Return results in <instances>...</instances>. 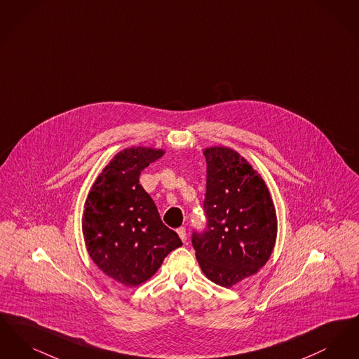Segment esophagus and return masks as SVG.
<instances>
[{"label":"esophagus","instance_id":"esophagus-1","mask_svg":"<svg viewBox=\"0 0 359 359\" xmlns=\"http://www.w3.org/2000/svg\"><path fill=\"white\" fill-rule=\"evenodd\" d=\"M176 231H177L179 237H180V239H182L183 242H186V241H187V231H186V229H184V227H179Z\"/></svg>","mask_w":359,"mask_h":359}]
</instances>
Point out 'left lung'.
Segmentation results:
<instances>
[{
    "label": "left lung",
    "instance_id": "left-lung-1",
    "mask_svg": "<svg viewBox=\"0 0 359 359\" xmlns=\"http://www.w3.org/2000/svg\"><path fill=\"white\" fill-rule=\"evenodd\" d=\"M203 154L205 227L192 231V246L207 278L229 288L269 259L276 210L261 176L237 152L212 147Z\"/></svg>",
    "mask_w": 359,
    "mask_h": 359
}]
</instances>
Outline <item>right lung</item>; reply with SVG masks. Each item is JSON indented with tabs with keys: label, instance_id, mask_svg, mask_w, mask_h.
Returning <instances> with one entry per match:
<instances>
[{
	"label": "right lung",
	"instance_id": "right-lung-1",
	"mask_svg": "<svg viewBox=\"0 0 359 359\" xmlns=\"http://www.w3.org/2000/svg\"><path fill=\"white\" fill-rule=\"evenodd\" d=\"M163 154L141 147L122 151L106 165L86 199L82 230L87 252L103 273L128 287L151 278L167 255L183 245L161 222L138 180Z\"/></svg>",
	"mask_w": 359,
	"mask_h": 359
}]
</instances>
